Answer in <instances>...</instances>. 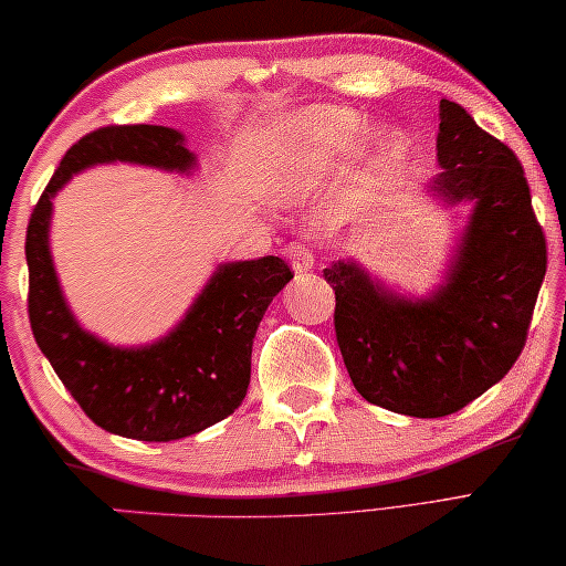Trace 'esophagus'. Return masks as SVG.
Returning a JSON list of instances; mask_svg holds the SVG:
<instances>
[{
	"mask_svg": "<svg viewBox=\"0 0 566 566\" xmlns=\"http://www.w3.org/2000/svg\"><path fill=\"white\" fill-rule=\"evenodd\" d=\"M286 256H290V264L294 272H310V269L315 266V254H312L310 243H302V241L290 243Z\"/></svg>",
	"mask_w": 566,
	"mask_h": 566,
	"instance_id": "1",
	"label": "esophagus"
}]
</instances>
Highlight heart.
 Here are the masks:
<instances>
[{"label": "heart", "mask_w": 566, "mask_h": 566, "mask_svg": "<svg viewBox=\"0 0 566 566\" xmlns=\"http://www.w3.org/2000/svg\"><path fill=\"white\" fill-rule=\"evenodd\" d=\"M366 129L358 112H310L284 132L280 159L274 165V188H294L307 180L317 165L348 151ZM403 139L394 129H378L370 137V151L378 163H391L401 155Z\"/></svg>", "instance_id": "heart-1"}]
</instances>
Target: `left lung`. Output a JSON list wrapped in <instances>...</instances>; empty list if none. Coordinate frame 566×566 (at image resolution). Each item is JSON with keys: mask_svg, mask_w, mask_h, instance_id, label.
<instances>
[{"mask_svg": "<svg viewBox=\"0 0 566 566\" xmlns=\"http://www.w3.org/2000/svg\"><path fill=\"white\" fill-rule=\"evenodd\" d=\"M429 192L472 202L444 282L401 297L358 261L325 269L335 292V335L366 401L396 415L437 419L468 407L509 374L526 345L546 274V239L531 208L518 157L454 101H440Z\"/></svg>", "mask_w": 566, "mask_h": 566, "instance_id": "1", "label": "left lung"}]
</instances>
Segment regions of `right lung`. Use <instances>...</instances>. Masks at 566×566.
Segmentation results:
<instances>
[{
    "label": "right lung",
    "mask_w": 566,
    "mask_h": 566,
    "mask_svg": "<svg viewBox=\"0 0 566 566\" xmlns=\"http://www.w3.org/2000/svg\"><path fill=\"white\" fill-rule=\"evenodd\" d=\"M104 163L196 170V155L170 126H101L65 151L32 210L24 241L32 335L94 424L142 442L182 440L241 407L251 381L256 327L294 272L280 256L221 264L165 337L139 348L98 340L67 307L48 235L55 192L73 175Z\"/></svg>",
    "instance_id": "obj_1"
}]
</instances>
